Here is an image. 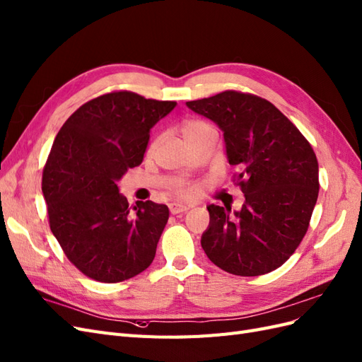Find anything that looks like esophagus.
<instances>
[{
    "label": "esophagus",
    "instance_id": "obj_1",
    "mask_svg": "<svg viewBox=\"0 0 362 362\" xmlns=\"http://www.w3.org/2000/svg\"><path fill=\"white\" fill-rule=\"evenodd\" d=\"M188 209H189L188 206H185V204H179V203H171V204H170V212H171L173 215L187 212Z\"/></svg>",
    "mask_w": 362,
    "mask_h": 362
}]
</instances>
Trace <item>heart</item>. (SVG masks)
<instances>
[{
    "label": "heart",
    "mask_w": 362,
    "mask_h": 362,
    "mask_svg": "<svg viewBox=\"0 0 362 362\" xmlns=\"http://www.w3.org/2000/svg\"><path fill=\"white\" fill-rule=\"evenodd\" d=\"M212 130H214V127L211 126L208 121H204V119H187V121H183V124H182V133H183L185 139H187L188 142L197 139L202 135H204V133L212 132ZM173 191H174L175 195H177V197L188 199V197H192L195 189H194V187H191V185H188V183L179 182L173 188Z\"/></svg>",
    "instance_id": "obj_1"
}]
</instances>
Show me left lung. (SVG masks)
Instances as JSON below:
<instances>
[{"instance_id":"8db88e82","label":"left lung","mask_w":362,"mask_h":362,"mask_svg":"<svg viewBox=\"0 0 362 362\" xmlns=\"http://www.w3.org/2000/svg\"><path fill=\"white\" fill-rule=\"evenodd\" d=\"M224 132L226 153L238 167L241 211L209 204L202 247L221 270L261 276L285 264L311 221L318 197V162L311 144L270 101L238 90L188 101Z\"/></svg>"}]
</instances>
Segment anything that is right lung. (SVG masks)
I'll return each instance as SVG.
<instances>
[{
  "label": "right lung",
  "instance_id": "1",
  "mask_svg": "<svg viewBox=\"0 0 362 362\" xmlns=\"http://www.w3.org/2000/svg\"><path fill=\"white\" fill-rule=\"evenodd\" d=\"M175 105L113 90L80 106L57 133L42 173L49 229L94 281H127L154 259L170 211L151 200L132 209L117 183L142 162L151 127Z\"/></svg>",
  "mask_w": 362,
  "mask_h": 362
}]
</instances>
